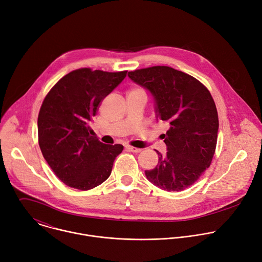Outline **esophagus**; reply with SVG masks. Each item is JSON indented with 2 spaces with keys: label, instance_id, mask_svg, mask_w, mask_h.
<instances>
[{
  "label": "esophagus",
  "instance_id": "esophagus-1",
  "mask_svg": "<svg viewBox=\"0 0 262 262\" xmlns=\"http://www.w3.org/2000/svg\"><path fill=\"white\" fill-rule=\"evenodd\" d=\"M126 149L128 151H132V152H135V154H139L142 151V149L138 148V147H133V146H126Z\"/></svg>",
  "mask_w": 262,
  "mask_h": 262
}]
</instances>
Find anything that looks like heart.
<instances>
[{
  "instance_id": "b5f03b06",
  "label": "heart",
  "mask_w": 262,
  "mask_h": 262,
  "mask_svg": "<svg viewBox=\"0 0 262 262\" xmlns=\"http://www.w3.org/2000/svg\"><path fill=\"white\" fill-rule=\"evenodd\" d=\"M144 92V90L143 89H141V88H134V89H132L129 92Z\"/></svg>"
}]
</instances>
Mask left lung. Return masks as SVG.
Segmentation results:
<instances>
[{
	"instance_id": "obj_1",
	"label": "left lung",
	"mask_w": 262,
	"mask_h": 262,
	"mask_svg": "<svg viewBox=\"0 0 262 262\" xmlns=\"http://www.w3.org/2000/svg\"><path fill=\"white\" fill-rule=\"evenodd\" d=\"M137 84L151 92L158 117L170 128L164 135L168 151H159V164L146 177L168 192L194 184L210 166L217 140L219 117L208 89L190 74L169 66L128 72Z\"/></svg>"
}]
</instances>
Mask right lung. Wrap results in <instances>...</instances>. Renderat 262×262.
<instances>
[{
  "label": "right lung",
  "mask_w": 262,
  "mask_h": 262,
  "mask_svg": "<svg viewBox=\"0 0 262 262\" xmlns=\"http://www.w3.org/2000/svg\"><path fill=\"white\" fill-rule=\"evenodd\" d=\"M80 68L60 79L45 97L38 114V143L43 158L66 185L88 191L106 180L123 150L98 141L90 127L103 98L126 77Z\"/></svg>",
  "instance_id": "obj_1"
}]
</instances>
